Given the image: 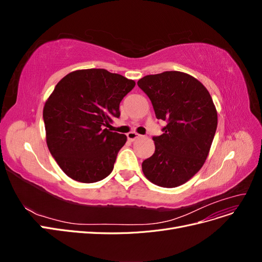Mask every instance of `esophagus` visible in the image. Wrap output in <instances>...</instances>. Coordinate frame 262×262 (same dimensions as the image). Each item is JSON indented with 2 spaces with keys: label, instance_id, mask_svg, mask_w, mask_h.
I'll use <instances>...</instances> for the list:
<instances>
[{
  "label": "esophagus",
  "instance_id": "obj_1",
  "mask_svg": "<svg viewBox=\"0 0 262 262\" xmlns=\"http://www.w3.org/2000/svg\"><path fill=\"white\" fill-rule=\"evenodd\" d=\"M126 137H128V140H129V141L133 142V141H136L137 139H139L141 136H140L139 133H137V132L131 131V132H129L128 134H126Z\"/></svg>",
  "mask_w": 262,
  "mask_h": 262
}]
</instances>
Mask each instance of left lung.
<instances>
[{"label": "left lung", "mask_w": 262, "mask_h": 262, "mask_svg": "<svg viewBox=\"0 0 262 262\" xmlns=\"http://www.w3.org/2000/svg\"><path fill=\"white\" fill-rule=\"evenodd\" d=\"M152 101L157 119L167 122L154 137L155 152L142 163L152 184L175 188L201 169L217 126V112L209 91L193 76L179 71L146 75L138 81Z\"/></svg>", "instance_id": "obj_1"}]
</instances>
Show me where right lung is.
Listing matches in <instances>:
<instances>
[{"mask_svg": "<svg viewBox=\"0 0 262 262\" xmlns=\"http://www.w3.org/2000/svg\"><path fill=\"white\" fill-rule=\"evenodd\" d=\"M136 85L104 69L76 70L54 87L43 107L46 141L67 176L91 184L114 169L126 136L105 128Z\"/></svg>", "mask_w": 262, "mask_h": 262, "instance_id": "obj_1", "label": "right lung"}]
</instances>
